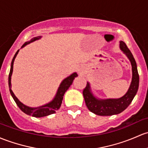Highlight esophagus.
I'll return each mask as SVG.
<instances>
[{"instance_id": "1", "label": "esophagus", "mask_w": 148, "mask_h": 148, "mask_svg": "<svg viewBox=\"0 0 148 148\" xmlns=\"http://www.w3.org/2000/svg\"><path fill=\"white\" fill-rule=\"evenodd\" d=\"M77 71H78V73L80 75H83L85 73V71H86V68L83 65H79L78 67H77Z\"/></svg>"}]
</instances>
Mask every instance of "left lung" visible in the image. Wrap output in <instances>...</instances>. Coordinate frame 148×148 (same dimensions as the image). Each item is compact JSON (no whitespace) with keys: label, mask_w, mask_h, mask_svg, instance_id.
<instances>
[{"label":"left lung","mask_w":148,"mask_h":148,"mask_svg":"<svg viewBox=\"0 0 148 148\" xmlns=\"http://www.w3.org/2000/svg\"><path fill=\"white\" fill-rule=\"evenodd\" d=\"M120 48L129 59L132 66V81L126 94L119 99H97L93 94L88 82H87L86 86L83 91L85 103L88 109L99 116H112L121 113L130 105L138 91L139 86V74L136 60L124 42L120 41Z\"/></svg>","instance_id":"1"}]
</instances>
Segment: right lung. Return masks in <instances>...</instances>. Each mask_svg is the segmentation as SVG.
Masks as SVG:
<instances>
[{"mask_svg":"<svg viewBox=\"0 0 148 148\" xmlns=\"http://www.w3.org/2000/svg\"><path fill=\"white\" fill-rule=\"evenodd\" d=\"M41 38V36H37L35 37H33L32 39H31L28 42H26L23 46L21 47L22 48L24 47L25 46L29 44V43L35 41V40H39V39ZM19 52V49L16 52L15 55H14L13 58H12V62H11V66H10V73H9L8 76V86H9V90H10V94H11L12 99H14L16 104L18 105V106L19 107L20 109L22 111L24 112L26 114L29 115V116H32L33 117L36 118H40V117H44V116H49V115L53 114L56 112V111L59 109L61 106V104L62 103V100H63V96L64 95L65 92L67 91L68 88H69L70 86L72 84L73 81L75 77H77V74L76 72L73 73L72 74L69 76V77H66V79H64L62 82V83L60 84V86H59L58 90L57 91V94H56L55 96L53 99V100L52 101H50L48 103L45 104V105H43L42 106L37 107V108H32V107L27 106L24 105L23 103H21L18 100V98L15 96V95L14 94V93L12 92L11 89V76L12 74V70H13V63L15 61V59L16 57L17 54H18Z\"/></svg>","mask_w":148,"mask_h":148,"instance_id":"add662e5","label":"right lung"}]
</instances>
